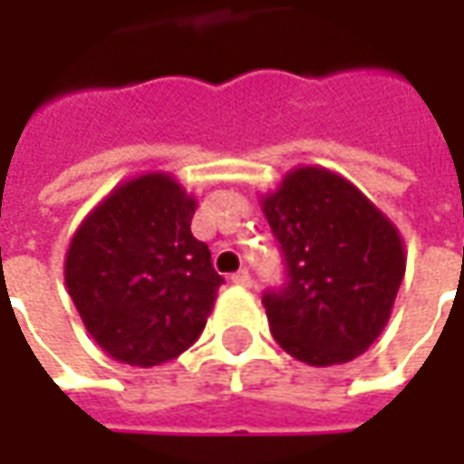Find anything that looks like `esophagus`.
Wrapping results in <instances>:
<instances>
[{
	"instance_id": "obj_1",
	"label": "esophagus",
	"mask_w": 464,
	"mask_h": 464,
	"mask_svg": "<svg viewBox=\"0 0 464 464\" xmlns=\"http://www.w3.org/2000/svg\"><path fill=\"white\" fill-rule=\"evenodd\" d=\"M232 284H237V286H253V276L247 274V271H237V274H232Z\"/></svg>"
}]
</instances>
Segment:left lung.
<instances>
[{"label":"left lung","instance_id":"left-lung-1","mask_svg":"<svg viewBox=\"0 0 464 464\" xmlns=\"http://www.w3.org/2000/svg\"><path fill=\"white\" fill-rule=\"evenodd\" d=\"M286 284L263 295L276 343L310 366L346 364L390 320L405 274L401 232L346 178L292 169L263 198Z\"/></svg>","mask_w":464,"mask_h":464}]
</instances>
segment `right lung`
Instances as JSON below:
<instances>
[{
	"label": "right lung",
	"instance_id": "1",
	"mask_svg": "<svg viewBox=\"0 0 464 464\" xmlns=\"http://www.w3.org/2000/svg\"><path fill=\"white\" fill-rule=\"evenodd\" d=\"M193 211L175 178L147 172L95 206L69 242V296L116 362L165 364L201 335L224 278L190 232Z\"/></svg>",
	"mask_w": 464,
	"mask_h": 464
}]
</instances>
